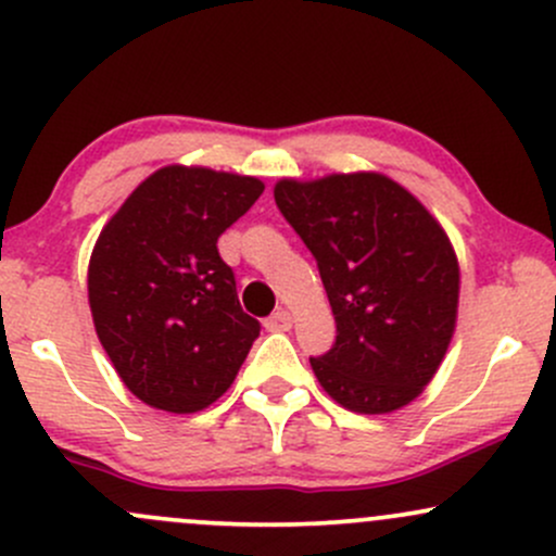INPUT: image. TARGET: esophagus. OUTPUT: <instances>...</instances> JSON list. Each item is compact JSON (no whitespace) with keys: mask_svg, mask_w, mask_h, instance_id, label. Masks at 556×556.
Wrapping results in <instances>:
<instances>
[{"mask_svg":"<svg viewBox=\"0 0 556 556\" xmlns=\"http://www.w3.org/2000/svg\"><path fill=\"white\" fill-rule=\"evenodd\" d=\"M264 327L268 329V332H288V329L292 327L290 311H285V308L274 311V314L264 321Z\"/></svg>","mask_w":556,"mask_h":556,"instance_id":"esophagus-1","label":"esophagus"}]
</instances>
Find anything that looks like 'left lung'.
Listing matches in <instances>:
<instances>
[{
  "label": "left lung",
  "instance_id": "8db88e82",
  "mask_svg": "<svg viewBox=\"0 0 556 556\" xmlns=\"http://www.w3.org/2000/svg\"><path fill=\"white\" fill-rule=\"evenodd\" d=\"M274 200L319 266L338 334L311 358L340 406L388 414L417 399L446 356L459 264L430 211L382 174L282 179Z\"/></svg>",
  "mask_w": 556,
  "mask_h": 556
}]
</instances>
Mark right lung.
<instances>
[{
  "mask_svg": "<svg viewBox=\"0 0 556 556\" xmlns=\"http://www.w3.org/2000/svg\"><path fill=\"white\" fill-rule=\"evenodd\" d=\"M253 176L166 166L97 237L89 306L124 386L148 406L192 414L235 382L258 319L240 306L218 237L261 198Z\"/></svg>",
  "mask_w": 556,
  "mask_h": 556,
  "instance_id": "add662e5",
  "label": "right lung"
}]
</instances>
